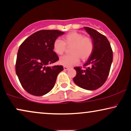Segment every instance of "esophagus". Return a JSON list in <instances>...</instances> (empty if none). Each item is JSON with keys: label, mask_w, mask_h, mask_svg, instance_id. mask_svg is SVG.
Returning a JSON list of instances; mask_svg holds the SVG:
<instances>
[{"label": "esophagus", "mask_w": 131, "mask_h": 131, "mask_svg": "<svg viewBox=\"0 0 131 131\" xmlns=\"http://www.w3.org/2000/svg\"><path fill=\"white\" fill-rule=\"evenodd\" d=\"M69 69V68L68 67H66V66H64V70H68Z\"/></svg>", "instance_id": "34e87169"}]
</instances>
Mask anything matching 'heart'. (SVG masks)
<instances>
[{
	"label": "heart",
	"instance_id": "1",
	"mask_svg": "<svg viewBox=\"0 0 131 131\" xmlns=\"http://www.w3.org/2000/svg\"><path fill=\"white\" fill-rule=\"evenodd\" d=\"M63 41L59 39L54 41L53 49L57 55H61L65 52L66 46L70 47V55H64L59 60V64L66 67L77 64L79 58L83 61L90 57L94 49V44L91 38L84 37L82 34L73 31L63 37Z\"/></svg>",
	"mask_w": 131,
	"mask_h": 131
}]
</instances>
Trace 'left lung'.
Segmentation results:
<instances>
[{"label":"left lung","mask_w":131,"mask_h":131,"mask_svg":"<svg viewBox=\"0 0 131 131\" xmlns=\"http://www.w3.org/2000/svg\"><path fill=\"white\" fill-rule=\"evenodd\" d=\"M84 29L92 38L94 49L90 57L83 66L85 69L74 68L76 75L73 81L79 87L94 90L103 85L109 75L113 62V50L105 35L88 27H84Z\"/></svg>","instance_id":"8db88e82"}]
</instances>
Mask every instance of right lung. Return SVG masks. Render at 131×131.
<instances>
[{"instance_id": "obj_1", "label": "right lung", "mask_w": 131, "mask_h": 131, "mask_svg": "<svg viewBox=\"0 0 131 131\" xmlns=\"http://www.w3.org/2000/svg\"><path fill=\"white\" fill-rule=\"evenodd\" d=\"M64 32L41 30L22 43L18 49L16 72L23 88L29 94L43 96L53 88L62 66H47L59 59L53 52V42Z\"/></svg>"}]
</instances>
